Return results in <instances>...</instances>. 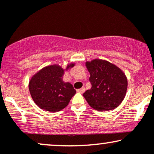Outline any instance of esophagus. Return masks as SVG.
<instances>
[{
  "instance_id": "esophagus-1",
  "label": "esophagus",
  "mask_w": 154,
  "mask_h": 154,
  "mask_svg": "<svg viewBox=\"0 0 154 154\" xmlns=\"http://www.w3.org/2000/svg\"><path fill=\"white\" fill-rule=\"evenodd\" d=\"M85 88L83 87L82 88H80V89H77V92H78V93H83L85 92Z\"/></svg>"
}]
</instances>
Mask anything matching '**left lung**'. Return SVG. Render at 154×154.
<instances>
[{
	"label": "left lung",
	"mask_w": 154,
	"mask_h": 154,
	"mask_svg": "<svg viewBox=\"0 0 154 154\" xmlns=\"http://www.w3.org/2000/svg\"><path fill=\"white\" fill-rule=\"evenodd\" d=\"M92 87L83 93L92 108L98 111L116 109L122 103L128 88V79L115 65L103 60L86 62Z\"/></svg>",
	"instance_id": "1"
}]
</instances>
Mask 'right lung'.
Here are the masks:
<instances>
[{
	"instance_id": "1",
	"label": "right lung",
	"mask_w": 154,
	"mask_h": 154,
	"mask_svg": "<svg viewBox=\"0 0 154 154\" xmlns=\"http://www.w3.org/2000/svg\"><path fill=\"white\" fill-rule=\"evenodd\" d=\"M68 65L66 69L74 66ZM64 70L59 65L43 68L32 77L29 89L33 100L40 109L56 112L64 109L75 95L76 91L69 82L62 79Z\"/></svg>"
}]
</instances>
